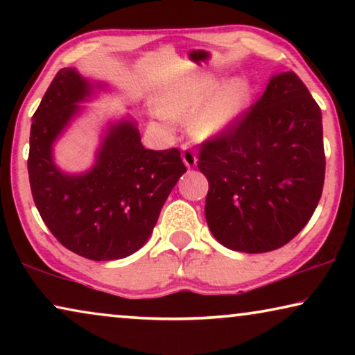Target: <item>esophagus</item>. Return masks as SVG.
Segmentation results:
<instances>
[{"instance_id":"obj_1","label":"esophagus","mask_w":355,"mask_h":355,"mask_svg":"<svg viewBox=\"0 0 355 355\" xmlns=\"http://www.w3.org/2000/svg\"><path fill=\"white\" fill-rule=\"evenodd\" d=\"M182 162H184V164H186L189 169L197 166L196 152H193V150L189 147V145H184V147H182Z\"/></svg>"}]
</instances>
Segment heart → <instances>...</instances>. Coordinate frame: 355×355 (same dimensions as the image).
Wrapping results in <instances>:
<instances>
[{"label": "heart", "instance_id": "obj_1", "mask_svg": "<svg viewBox=\"0 0 355 355\" xmlns=\"http://www.w3.org/2000/svg\"><path fill=\"white\" fill-rule=\"evenodd\" d=\"M252 103L245 79L220 85L213 76H203L178 85L162 100V114L173 121L192 118L191 130L200 139L220 137L244 118Z\"/></svg>", "mask_w": 355, "mask_h": 355}]
</instances>
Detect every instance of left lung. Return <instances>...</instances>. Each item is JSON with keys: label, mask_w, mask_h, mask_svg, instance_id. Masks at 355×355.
<instances>
[{"label": "left lung", "mask_w": 355, "mask_h": 355, "mask_svg": "<svg viewBox=\"0 0 355 355\" xmlns=\"http://www.w3.org/2000/svg\"><path fill=\"white\" fill-rule=\"evenodd\" d=\"M207 225L227 249L276 250L302 231L324 181L322 110L293 71L270 77L234 128L200 147Z\"/></svg>", "instance_id": "1"}]
</instances>
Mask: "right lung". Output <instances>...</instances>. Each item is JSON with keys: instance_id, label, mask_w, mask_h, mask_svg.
I'll return each mask as SVG.
<instances>
[{"instance_id": "right-lung-1", "label": "right lung", "mask_w": 355, "mask_h": 355, "mask_svg": "<svg viewBox=\"0 0 355 355\" xmlns=\"http://www.w3.org/2000/svg\"><path fill=\"white\" fill-rule=\"evenodd\" d=\"M100 90L110 87L76 67L58 72L32 118L27 168L33 202L51 234L77 255L108 261L148 241L186 166L178 148H145L128 114L108 121L87 171H62L55 144Z\"/></svg>"}]
</instances>
